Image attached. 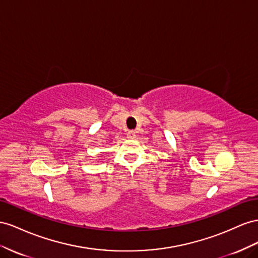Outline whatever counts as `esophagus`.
<instances>
[{"instance_id":"34e87169","label":"esophagus","mask_w":258,"mask_h":258,"mask_svg":"<svg viewBox=\"0 0 258 258\" xmlns=\"http://www.w3.org/2000/svg\"><path fill=\"white\" fill-rule=\"evenodd\" d=\"M135 136H136V134H135V131H130L128 133H127V138H130V139H133V138H135Z\"/></svg>"}]
</instances>
